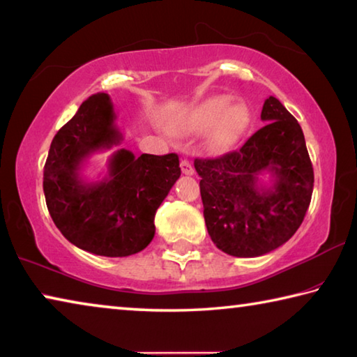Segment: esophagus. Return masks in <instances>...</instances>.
<instances>
[{"label":"esophagus","mask_w":357,"mask_h":357,"mask_svg":"<svg viewBox=\"0 0 357 357\" xmlns=\"http://www.w3.org/2000/svg\"><path fill=\"white\" fill-rule=\"evenodd\" d=\"M181 170H183L184 174H193V173H195V170H193L192 162L187 160V159L181 160Z\"/></svg>","instance_id":"1"}]
</instances>
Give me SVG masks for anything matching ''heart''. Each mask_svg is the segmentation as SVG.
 I'll list each match as a JSON object with an SVG mask.
<instances>
[{"label":"heart","instance_id":"1","mask_svg":"<svg viewBox=\"0 0 357 357\" xmlns=\"http://www.w3.org/2000/svg\"><path fill=\"white\" fill-rule=\"evenodd\" d=\"M231 96H211L187 109L172 121L176 134H199L207 128L204 146L211 153H223L236 144L250 123V109L245 102H231Z\"/></svg>","mask_w":357,"mask_h":357}]
</instances>
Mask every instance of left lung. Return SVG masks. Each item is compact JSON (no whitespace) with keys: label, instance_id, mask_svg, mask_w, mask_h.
Instances as JSON below:
<instances>
[{"label":"left lung","instance_id":"8db88e82","mask_svg":"<svg viewBox=\"0 0 357 357\" xmlns=\"http://www.w3.org/2000/svg\"><path fill=\"white\" fill-rule=\"evenodd\" d=\"M265 125L241 150L195 159L204 222L218 250L257 257L295 234L312 198L314 168L295 116L275 96L264 102ZM271 174V184L260 181Z\"/></svg>","mask_w":357,"mask_h":357}]
</instances>
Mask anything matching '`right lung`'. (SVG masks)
<instances>
[{"instance_id":"right-lung-1","label":"right lung","mask_w":357,"mask_h":357,"mask_svg":"<svg viewBox=\"0 0 357 357\" xmlns=\"http://www.w3.org/2000/svg\"><path fill=\"white\" fill-rule=\"evenodd\" d=\"M115 111L107 93L82 102L51 142L43 168L50 215L68 242L106 257H125L146 248L154 215L181 176L178 154H134L121 148L107 162V174L89 183L81 170L96 151L120 145Z\"/></svg>"}]
</instances>
